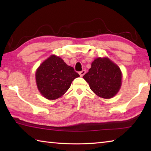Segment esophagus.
<instances>
[{"mask_svg":"<svg viewBox=\"0 0 151 151\" xmlns=\"http://www.w3.org/2000/svg\"><path fill=\"white\" fill-rule=\"evenodd\" d=\"M85 73H86V70H83L81 71V72H79V75H80L81 76H84V75H85Z\"/></svg>","mask_w":151,"mask_h":151,"instance_id":"obj_1","label":"esophagus"}]
</instances>
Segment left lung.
<instances>
[{
    "label": "left lung",
    "mask_w": 151,
    "mask_h": 151,
    "mask_svg": "<svg viewBox=\"0 0 151 151\" xmlns=\"http://www.w3.org/2000/svg\"><path fill=\"white\" fill-rule=\"evenodd\" d=\"M83 78L96 95L111 99L121 88L122 74L119 66L109 58H97Z\"/></svg>",
    "instance_id": "obj_1"
}]
</instances>
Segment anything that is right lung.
Instances as JSON below:
<instances>
[{
  "label": "right lung",
  "mask_w": 151,
  "mask_h": 151,
  "mask_svg": "<svg viewBox=\"0 0 151 151\" xmlns=\"http://www.w3.org/2000/svg\"><path fill=\"white\" fill-rule=\"evenodd\" d=\"M80 76L73 67L60 57L52 55L44 61L36 72L38 89L42 95L55 100L65 94L74 79Z\"/></svg>",
  "instance_id": "obj_1"
}]
</instances>
